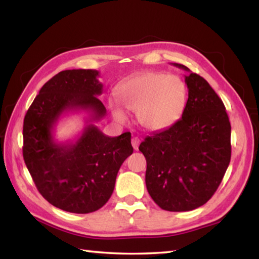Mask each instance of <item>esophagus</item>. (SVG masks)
I'll return each instance as SVG.
<instances>
[{
	"mask_svg": "<svg viewBox=\"0 0 259 259\" xmlns=\"http://www.w3.org/2000/svg\"><path fill=\"white\" fill-rule=\"evenodd\" d=\"M140 146V139L139 138H133L132 139V147L134 148V150H138Z\"/></svg>",
	"mask_w": 259,
	"mask_h": 259,
	"instance_id": "obj_1",
	"label": "esophagus"
}]
</instances>
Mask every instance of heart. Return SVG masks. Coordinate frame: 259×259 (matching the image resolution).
Listing matches in <instances>:
<instances>
[{
	"instance_id": "1",
	"label": "heart",
	"mask_w": 259,
	"mask_h": 259,
	"mask_svg": "<svg viewBox=\"0 0 259 259\" xmlns=\"http://www.w3.org/2000/svg\"><path fill=\"white\" fill-rule=\"evenodd\" d=\"M188 89L182 78L160 71H147L125 80L118 89V99L127 110L137 112L144 128L152 132L174 126L182 117ZM118 120L126 115L117 103H111Z\"/></svg>"
}]
</instances>
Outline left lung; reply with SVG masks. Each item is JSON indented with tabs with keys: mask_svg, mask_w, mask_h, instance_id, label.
Segmentation results:
<instances>
[{
	"mask_svg": "<svg viewBox=\"0 0 259 259\" xmlns=\"http://www.w3.org/2000/svg\"><path fill=\"white\" fill-rule=\"evenodd\" d=\"M189 98L182 118L140 144L147 159L146 185L161 209L189 211L209 200L231 160V124L208 81L188 67Z\"/></svg>",
	"mask_w": 259,
	"mask_h": 259,
	"instance_id": "obj_1",
	"label": "left lung"
}]
</instances>
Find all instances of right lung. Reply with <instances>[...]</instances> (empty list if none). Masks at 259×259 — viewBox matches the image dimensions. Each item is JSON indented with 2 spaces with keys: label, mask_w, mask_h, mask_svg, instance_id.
<instances>
[{
  "label": "right lung",
  "mask_w": 259,
  "mask_h": 259,
  "mask_svg": "<svg viewBox=\"0 0 259 259\" xmlns=\"http://www.w3.org/2000/svg\"><path fill=\"white\" fill-rule=\"evenodd\" d=\"M93 69L60 71L43 85L24 119L25 164L36 188L54 207L89 214L104 206L115 189L117 173L133 153L131 133L108 137L92 124L106 116L98 97L103 85ZM90 113L74 142L57 143L54 127L63 113Z\"/></svg>",
  "instance_id": "obj_1"
}]
</instances>
